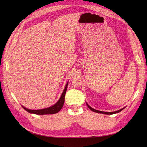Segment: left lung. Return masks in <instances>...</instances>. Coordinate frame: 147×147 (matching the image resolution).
<instances>
[{"label": "left lung", "mask_w": 147, "mask_h": 147, "mask_svg": "<svg viewBox=\"0 0 147 147\" xmlns=\"http://www.w3.org/2000/svg\"><path fill=\"white\" fill-rule=\"evenodd\" d=\"M86 105H87V106H88V107L90 109V110H91L92 111H93V112H97V113H101V114H108V115H111V114H116V113H118V112H121V111H123V109L125 108H123V109H120V110H119V111H115V112H104V111H98V110H96V109H93V108H92L91 107H90V106L89 105H88V104H86Z\"/></svg>", "instance_id": "obj_1"}]
</instances>
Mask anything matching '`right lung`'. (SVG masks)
Listing matches in <instances>:
<instances>
[{"mask_svg": "<svg viewBox=\"0 0 147 147\" xmlns=\"http://www.w3.org/2000/svg\"><path fill=\"white\" fill-rule=\"evenodd\" d=\"M67 85H68V82L67 83L66 85H65V88L63 92H62V93L60 98H59V100L55 104L51 106V107H48V108H45V109H39V110H31V109H27L26 107H23V106H22V107H23V108L24 109V110H26L27 112H30V113L35 114H37V115L54 114L57 113V112L61 110L64 105L65 95V92H66V90H67Z\"/></svg>", "mask_w": 147, "mask_h": 147, "instance_id": "obj_1", "label": "right lung"}]
</instances>
